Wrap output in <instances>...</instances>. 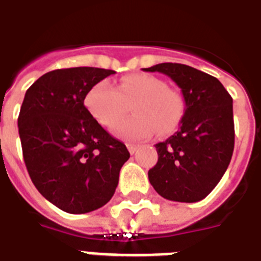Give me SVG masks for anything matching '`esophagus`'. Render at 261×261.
<instances>
[{
  "label": "esophagus",
  "mask_w": 261,
  "mask_h": 261,
  "mask_svg": "<svg viewBox=\"0 0 261 261\" xmlns=\"http://www.w3.org/2000/svg\"><path fill=\"white\" fill-rule=\"evenodd\" d=\"M126 146H127V149H128V151H130L131 154H134V152L138 150V146L134 145V143H127Z\"/></svg>",
  "instance_id": "esophagus-1"
}]
</instances>
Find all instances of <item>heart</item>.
Instances as JSON below:
<instances>
[{"mask_svg": "<svg viewBox=\"0 0 261 261\" xmlns=\"http://www.w3.org/2000/svg\"><path fill=\"white\" fill-rule=\"evenodd\" d=\"M86 106L97 123L107 128L117 126L133 103L135 115L116 128V135L127 141H145L155 134L175 130L185 112V100L178 91L169 88L160 77L133 73L120 80L116 88L107 82L96 83L86 95Z\"/></svg>", "mask_w": 261, "mask_h": 261, "instance_id": "1", "label": "heart"}]
</instances>
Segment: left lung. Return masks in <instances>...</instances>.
<instances>
[{
	"instance_id": "obj_1",
	"label": "left lung",
	"mask_w": 261,
	"mask_h": 261,
	"mask_svg": "<svg viewBox=\"0 0 261 261\" xmlns=\"http://www.w3.org/2000/svg\"><path fill=\"white\" fill-rule=\"evenodd\" d=\"M161 72L181 88L186 109L177 133L156 143L149 181L166 200L197 202L219 184L234 147L233 100L219 79L178 63L143 68Z\"/></svg>"
}]
</instances>
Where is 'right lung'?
<instances>
[{
    "label": "right lung",
    "mask_w": 261,
    "mask_h": 261,
    "mask_svg": "<svg viewBox=\"0 0 261 261\" xmlns=\"http://www.w3.org/2000/svg\"><path fill=\"white\" fill-rule=\"evenodd\" d=\"M115 71H50L25 94L18 115L22 155L36 189L59 209L82 215L111 200L130 152L84 106L87 92Z\"/></svg>",
    "instance_id": "add662e5"
}]
</instances>
